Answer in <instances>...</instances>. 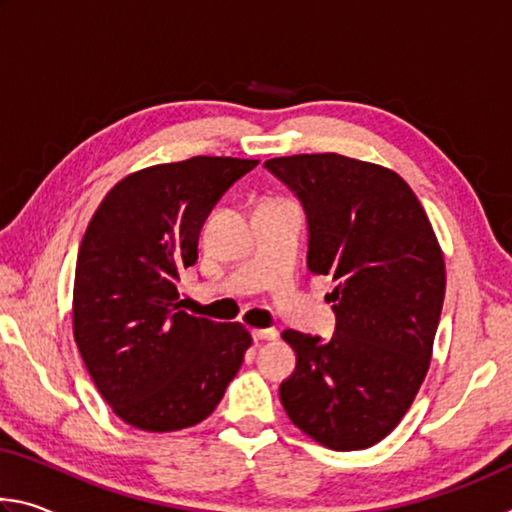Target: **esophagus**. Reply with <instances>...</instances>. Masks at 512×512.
<instances>
[{
  "label": "esophagus",
  "instance_id": "obj_1",
  "mask_svg": "<svg viewBox=\"0 0 512 512\" xmlns=\"http://www.w3.org/2000/svg\"><path fill=\"white\" fill-rule=\"evenodd\" d=\"M253 339L255 341H275L277 329H253Z\"/></svg>",
  "mask_w": 512,
  "mask_h": 512
}]
</instances>
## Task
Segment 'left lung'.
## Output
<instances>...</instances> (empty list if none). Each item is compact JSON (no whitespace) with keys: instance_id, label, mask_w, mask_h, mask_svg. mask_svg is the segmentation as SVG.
Masks as SVG:
<instances>
[{"instance_id":"1","label":"left lung","mask_w":512,"mask_h":512,"mask_svg":"<svg viewBox=\"0 0 512 512\" xmlns=\"http://www.w3.org/2000/svg\"><path fill=\"white\" fill-rule=\"evenodd\" d=\"M302 203L307 266L336 282L332 339L282 332L296 370L284 411L336 452L379 443L429 370L445 300V259L413 189L395 171L336 153L266 160Z\"/></svg>"}]
</instances>
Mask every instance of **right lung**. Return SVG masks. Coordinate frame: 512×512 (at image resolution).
<instances>
[{
	"mask_svg": "<svg viewBox=\"0 0 512 512\" xmlns=\"http://www.w3.org/2000/svg\"><path fill=\"white\" fill-rule=\"evenodd\" d=\"M257 160L196 155L135 171L85 230L74 277V339L112 411L142 431L194 427L221 402L253 336L178 305V280L221 196Z\"/></svg>",
	"mask_w": 512,
	"mask_h": 512,
	"instance_id": "add662e5",
	"label": "right lung"
}]
</instances>
